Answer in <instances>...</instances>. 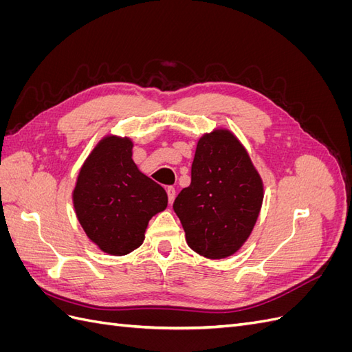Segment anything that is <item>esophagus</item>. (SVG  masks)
<instances>
[{
    "label": "esophagus",
    "mask_w": 352,
    "mask_h": 352,
    "mask_svg": "<svg viewBox=\"0 0 352 352\" xmlns=\"http://www.w3.org/2000/svg\"><path fill=\"white\" fill-rule=\"evenodd\" d=\"M167 197H168V202L170 204H172V202L175 201V198H176V189L173 188V186H167Z\"/></svg>",
    "instance_id": "34e87169"
}]
</instances>
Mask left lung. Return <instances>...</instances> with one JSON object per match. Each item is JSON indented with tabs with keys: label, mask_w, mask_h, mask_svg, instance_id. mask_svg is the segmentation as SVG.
I'll return each mask as SVG.
<instances>
[{
	"label": "left lung",
	"mask_w": 352,
	"mask_h": 352,
	"mask_svg": "<svg viewBox=\"0 0 352 352\" xmlns=\"http://www.w3.org/2000/svg\"><path fill=\"white\" fill-rule=\"evenodd\" d=\"M263 197V180L247 150L232 132L217 129L198 141L190 185L180 190L173 210L189 248L219 260L248 239Z\"/></svg>",
	"instance_id": "left-lung-1"
}]
</instances>
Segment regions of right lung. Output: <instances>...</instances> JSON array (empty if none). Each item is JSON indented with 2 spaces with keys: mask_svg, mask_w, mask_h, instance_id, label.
<instances>
[{
  "mask_svg": "<svg viewBox=\"0 0 352 352\" xmlns=\"http://www.w3.org/2000/svg\"><path fill=\"white\" fill-rule=\"evenodd\" d=\"M129 138L105 136L83 163L73 206L88 238L111 255L141 247L148 221L166 210L167 194L132 160Z\"/></svg>",
  "mask_w": 352,
  "mask_h": 352,
  "instance_id": "1",
  "label": "right lung"
}]
</instances>
